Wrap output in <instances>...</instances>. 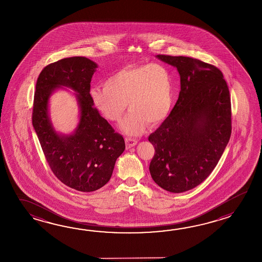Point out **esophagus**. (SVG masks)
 <instances>
[{
  "label": "esophagus",
  "instance_id": "1",
  "mask_svg": "<svg viewBox=\"0 0 262 262\" xmlns=\"http://www.w3.org/2000/svg\"><path fill=\"white\" fill-rule=\"evenodd\" d=\"M125 141H126V147H127V149L133 148L134 146H136L137 143H138V141H137L136 139H125Z\"/></svg>",
  "mask_w": 262,
  "mask_h": 262
}]
</instances>
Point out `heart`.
<instances>
[{
	"instance_id": "heart-1",
	"label": "heart",
	"mask_w": 262,
	"mask_h": 262,
	"mask_svg": "<svg viewBox=\"0 0 262 262\" xmlns=\"http://www.w3.org/2000/svg\"><path fill=\"white\" fill-rule=\"evenodd\" d=\"M103 86L90 91L93 105L111 122H119L128 106L130 112L120 127L130 136L143 133L148 123H161L171 111L172 75L160 63L120 69Z\"/></svg>"
}]
</instances>
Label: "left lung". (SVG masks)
I'll return each mask as SVG.
<instances>
[{"instance_id": "left-lung-1", "label": "left lung", "mask_w": 262, "mask_h": 262, "mask_svg": "<svg viewBox=\"0 0 262 262\" xmlns=\"http://www.w3.org/2000/svg\"><path fill=\"white\" fill-rule=\"evenodd\" d=\"M176 67L181 92L170 114L149 137L150 176L163 189L183 193L201 184L221 158L231 135L229 91L217 67L184 56L156 55Z\"/></svg>"}]
</instances>
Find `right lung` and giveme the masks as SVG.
<instances>
[{"instance_id": "1", "label": "right lung", "mask_w": 262, "mask_h": 262, "mask_svg": "<svg viewBox=\"0 0 262 262\" xmlns=\"http://www.w3.org/2000/svg\"><path fill=\"white\" fill-rule=\"evenodd\" d=\"M96 68L86 57L61 59L42 70L34 93L33 125L46 159L62 184L81 192L103 187L125 149L123 136L115 133L91 100L90 83ZM64 86L75 92L80 112L78 125L70 134L55 131L48 110L50 96Z\"/></svg>"}]
</instances>
